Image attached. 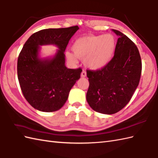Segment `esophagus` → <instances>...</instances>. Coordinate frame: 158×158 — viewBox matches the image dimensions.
I'll return each instance as SVG.
<instances>
[{"label":"esophagus","instance_id":"esophagus-1","mask_svg":"<svg viewBox=\"0 0 158 158\" xmlns=\"http://www.w3.org/2000/svg\"><path fill=\"white\" fill-rule=\"evenodd\" d=\"M86 75H87L86 72H85V71H83L81 72V76L82 77H85Z\"/></svg>","mask_w":158,"mask_h":158}]
</instances>
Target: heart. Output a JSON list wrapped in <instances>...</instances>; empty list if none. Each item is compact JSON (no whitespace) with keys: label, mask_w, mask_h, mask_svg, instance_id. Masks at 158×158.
Returning a JSON list of instances; mask_svg holds the SVG:
<instances>
[{"label":"heart","mask_w":158,"mask_h":158,"mask_svg":"<svg viewBox=\"0 0 158 158\" xmlns=\"http://www.w3.org/2000/svg\"><path fill=\"white\" fill-rule=\"evenodd\" d=\"M116 44V38L112 34L83 36L73 43V53L67 51L65 56L71 63H77L78 58L83 59L84 65L87 69L100 70L112 60Z\"/></svg>","instance_id":"heart-1"}]
</instances>
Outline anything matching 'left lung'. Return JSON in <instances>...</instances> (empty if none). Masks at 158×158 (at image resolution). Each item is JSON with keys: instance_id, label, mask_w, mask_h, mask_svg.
<instances>
[{"instance_id": "left-lung-1", "label": "left lung", "mask_w": 158, "mask_h": 158, "mask_svg": "<svg viewBox=\"0 0 158 158\" xmlns=\"http://www.w3.org/2000/svg\"><path fill=\"white\" fill-rule=\"evenodd\" d=\"M110 62L98 71H87L89 86L86 99L96 112L112 114L129 103L140 81L141 59L136 45L120 31Z\"/></svg>"}]
</instances>
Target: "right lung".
I'll return each mask as SVG.
<instances>
[{"label":"right lung","mask_w":158,"mask_h":158,"mask_svg":"<svg viewBox=\"0 0 158 158\" xmlns=\"http://www.w3.org/2000/svg\"><path fill=\"white\" fill-rule=\"evenodd\" d=\"M79 28L45 29L34 33L25 43L17 60V76L25 98L33 108L50 112L60 109L81 76V69L65 66L64 54L69 40ZM59 48L52 57L40 58L41 45Z\"/></svg>","instance_id":"obj_1"}]
</instances>
